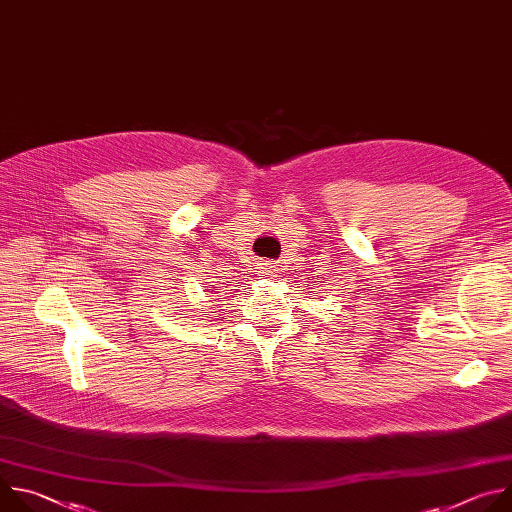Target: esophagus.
I'll list each match as a JSON object with an SVG mask.
<instances>
[{
    "instance_id": "obj_1",
    "label": "esophagus",
    "mask_w": 512,
    "mask_h": 512,
    "mask_svg": "<svg viewBox=\"0 0 512 512\" xmlns=\"http://www.w3.org/2000/svg\"><path fill=\"white\" fill-rule=\"evenodd\" d=\"M263 271H265V275H271L275 269H273L271 263H263Z\"/></svg>"
}]
</instances>
